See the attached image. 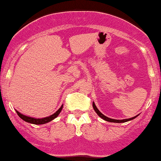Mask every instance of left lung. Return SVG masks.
Segmentation results:
<instances>
[{
  "mask_svg": "<svg viewBox=\"0 0 161 161\" xmlns=\"http://www.w3.org/2000/svg\"><path fill=\"white\" fill-rule=\"evenodd\" d=\"M93 109L95 110V112H96L97 114V115L99 116V117L102 118V119H104L105 121H107V122H110V123H126V122H128V121H130L132 120V119H136V117H137L138 115H136V116H135V117L133 118H130V119H122V120H118V119H110V118H108L106 117V116H105V115L101 113L100 111H99V109L97 108L96 105H95L94 102H93Z\"/></svg>",
  "mask_w": 161,
  "mask_h": 161,
  "instance_id": "obj_1",
  "label": "left lung"
}]
</instances>
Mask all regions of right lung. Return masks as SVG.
<instances>
[{
  "instance_id": "obj_1",
  "label": "right lung",
  "mask_w": 161,
  "mask_h": 161,
  "mask_svg": "<svg viewBox=\"0 0 161 161\" xmlns=\"http://www.w3.org/2000/svg\"><path fill=\"white\" fill-rule=\"evenodd\" d=\"M62 109H63V105H62V106H60V108H59V109H58L57 111L55 112V113H54L53 114L50 115V116H48V117H46V118H42V119H35V118L29 117V116H26V115L25 114H21L20 112H18V110H16V112L17 114H18V116H19L22 120L26 122V123H31V124H35V125H41V124H45V123H49V122L52 121L53 119H55V118L57 117L58 115L59 114V113L61 112Z\"/></svg>"
}]
</instances>
